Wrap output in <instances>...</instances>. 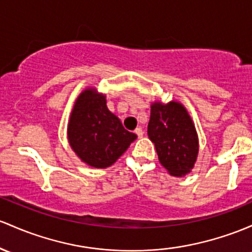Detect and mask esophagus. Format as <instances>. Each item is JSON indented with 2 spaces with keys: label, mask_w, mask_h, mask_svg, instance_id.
<instances>
[{
  "label": "esophagus",
  "mask_w": 252,
  "mask_h": 252,
  "mask_svg": "<svg viewBox=\"0 0 252 252\" xmlns=\"http://www.w3.org/2000/svg\"><path fill=\"white\" fill-rule=\"evenodd\" d=\"M135 134H136L139 137H142L143 136L142 128H136V129H135Z\"/></svg>",
  "instance_id": "1"
}]
</instances>
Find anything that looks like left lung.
I'll use <instances>...</instances> for the list:
<instances>
[{
	"label": "left lung",
	"mask_w": 252,
	"mask_h": 252,
	"mask_svg": "<svg viewBox=\"0 0 252 252\" xmlns=\"http://www.w3.org/2000/svg\"><path fill=\"white\" fill-rule=\"evenodd\" d=\"M147 134L156 146L160 164L171 176L183 177L192 170L198 154V137L191 117L181 103L154 101Z\"/></svg>",
	"instance_id": "left-lung-1"
}]
</instances>
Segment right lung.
Returning a JSON list of instances; mask_svg holds the SVG:
<instances>
[{"mask_svg": "<svg viewBox=\"0 0 252 252\" xmlns=\"http://www.w3.org/2000/svg\"><path fill=\"white\" fill-rule=\"evenodd\" d=\"M136 137L107 109L103 93L86 88L77 96L69 118L68 141L85 164L95 168L111 166Z\"/></svg>", "mask_w": 252, "mask_h": 252, "instance_id": "add662e5", "label": "right lung"}]
</instances>
